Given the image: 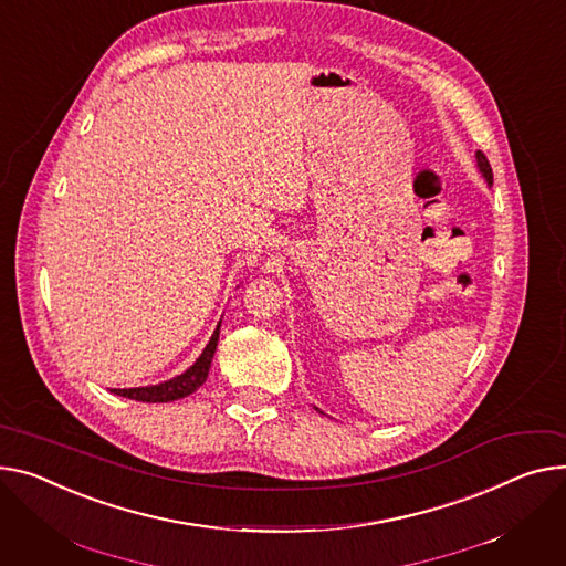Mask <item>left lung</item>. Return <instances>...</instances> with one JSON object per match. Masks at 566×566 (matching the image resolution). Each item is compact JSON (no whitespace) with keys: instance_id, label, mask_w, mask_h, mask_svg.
<instances>
[{"instance_id":"1","label":"left lung","mask_w":566,"mask_h":566,"mask_svg":"<svg viewBox=\"0 0 566 566\" xmlns=\"http://www.w3.org/2000/svg\"><path fill=\"white\" fill-rule=\"evenodd\" d=\"M475 159H478V170L482 172V177L486 179V184L492 186V184H494V172H492V166H489L486 157L480 153V149H478V153H475Z\"/></svg>"}]
</instances>
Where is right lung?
Wrapping results in <instances>:
<instances>
[{
  "label": "right lung",
  "instance_id": "add662e5",
  "mask_svg": "<svg viewBox=\"0 0 566 566\" xmlns=\"http://www.w3.org/2000/svg\"><path fill=\"white\" fill-rule=\"evenodd\" d=\"M218 334H220V323L216 325L207 348L202 350V355L196 359V364L191 368H186L181 375L172 380H166L161 385H153V387H134V389H111L113 394H118L123 398H132L138 402H170V400H179L188 394L198 391L211 368V359L218 346Z\"/></svg>",
  "mask_w": 566,
  "mask_h": 566
}]
</instances>
